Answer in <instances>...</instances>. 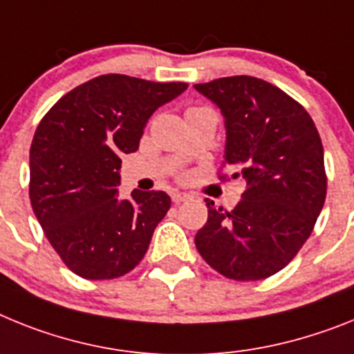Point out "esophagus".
<instances>
[{
	"mask_svg": "<svg viewBox=\"0 0 354 354\" xmlns=\"http://www.w3.org/2000/svg\"><path fill=\"white\" fill-rule=\"evenodd\" d=\"M171 198H173L174 205H181V203L189 201L190 196L185 194V192H173V196H171Z\"/></svg>",
	"mask_w": 354,
	"mask_h": 354,
	"instance_id": "1",
	"label": "esophagus"
}]
</instances>
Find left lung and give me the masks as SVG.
Returning a JSON list of instances; mask_svg holds the SVG:
<instances>
[{
    "label": "left lung",
    "mask_w": 354,
    "mask_h": 354,
    "mask_svg": "<svg viewBox=\"0 0 354 354\" xmlns=\"http://www.w3.org/2000/svg\"><path fill=\"white\" fill-rule=\"evenodd\" d=\"M194 87L224 115L223 167L245 181L232 212L207 201L208 221L196 233V248L224 278L266 279L296 257L324 207L321 137L305 106L266 80L228 76Z\"/></svg>",
    "instance_id": "obj_1"
}]
</instances>
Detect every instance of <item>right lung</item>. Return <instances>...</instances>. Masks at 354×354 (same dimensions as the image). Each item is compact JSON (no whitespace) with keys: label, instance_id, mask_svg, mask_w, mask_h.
<instances>
[{"label":"right lung","instance_id":"obj_1","mask_svg":"<svg viewBox=\"0 0 354 354\" xmlns=\"http://www.w3.org/2000/svg\"><path fill=\"white\" fill-rule=\"evenodd\" d=\"M189 87L101 75L64 94L30 147V201L62 262L85 279H113L146 254L171 208L162 190L119 198L121 156L139 149L147 119Z\"/></svg>","mask_w":354,"mask_h":354}]
</instances>
